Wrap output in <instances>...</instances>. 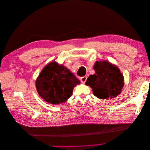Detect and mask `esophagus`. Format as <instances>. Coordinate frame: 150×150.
Returning a JSON list of instances; mask_svg holds the SVG:
<instances>
[{"label": "esophagus", "mask_w": 150, "mask_h": 150, "mask_svg": "<svg viewBox=\"0 0 150 150\" xmlns=\"http://www.w3.org/2000/svg\"><path fill=\"white\" fill-rule=\"evenodd\" d=\"M80 80H81V83H82L83 84H84L85 82L86 81V80H87V76L81 77V78H80Z\"/></svg>", "instance_id": "obj_1"}]
</instances>
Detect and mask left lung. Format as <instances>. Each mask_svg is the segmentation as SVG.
Returning a JSON list of instances; mask_svg holds the SVG:
<instances>
[{
	"label": "left lung",
	"mask_w": 150,
	"mask_h": 150,
	"mask_svg": "<svg viewBox=\"0 0 150 150\" xmlns=\"http://www.w3.org/2000/svg\"><path fill=\"white\" fill-rule=\"evenodd\" d=\"M95 73L88 77L86 84L93 89L94 96L99 99H112L121 92L124 78L118 67L107 61H96Z\"/></svg>",
	"instance_id": "1"
}]
</instances>
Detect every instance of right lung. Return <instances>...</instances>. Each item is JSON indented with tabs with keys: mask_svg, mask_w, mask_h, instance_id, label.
Instances as JSON below:
<instances>
[{
	"mask_svg": "<svg viewBox=\"0 0 150 150\" xmlns=\"http://www.w3.org/2000/svg\"><path fill=\"white\" fill-rule=\"evenodd\" d=\"M79 80L63 65L52 62L44 67L35 82L39 96L51 104L66 102Z\"/></svg>",
	"mask_w": 150,
	"mask_h": 150,
	"instance_id": "obj_1",
	"label": "right lung"
}]
</instances>
